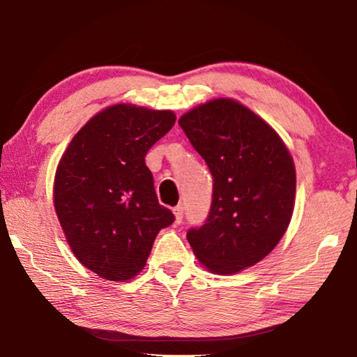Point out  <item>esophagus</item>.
Listing matches in <instances>:
<instances>
[{
	"instance_id": "obj_1",
	"label": "esophagus",
	"mask_w": 357,
	"mask_h": 357,
	"mask_svg": "<svg viewBox=\"0 0 357 357\" xmlns=\"http://www.w3.org/2000/svg\"><path fill=\"white\" fill-rule=\"evenodd\" d=\"M173 213H174V219H176V223L183 222V217H184V208L183 204H178V206L173 208Z\"/></svg>"
}]
</instances>
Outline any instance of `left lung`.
Returning a JSON list of instances; mask_svg holds the SVG:
<instances>
[{"mask_svg": "<svg viewBox=\"0 0 357 357\" xmlns=\"http://www.w3.org/2000/svg\"><path fill=\"white\" fill-rule=\"evenodd\" d=\"M213 174V202L187 241L217 274H234L268 255L293 214L296 173L280 137L231 99H215L179 119Z\"/></svg>", "mask_w": 357, "mask_h": 357, "instance_id": "obj_1", "label": "left lung"}]
</instances>
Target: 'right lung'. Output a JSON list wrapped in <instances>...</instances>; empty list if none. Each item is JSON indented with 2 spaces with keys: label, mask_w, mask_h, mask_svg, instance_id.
I'll return each instance as SVG.
<instances>
[{
  "label": "right lung",
  "mask_w": 357,
  "mask_h": 357,
  "mask_svg": "<svg viewBox=\"0 0 357 357\" xmlns=\"http://www.w3.org/2000/svg\"><path fill=\"white\" fill-rule=\"evenodd\" d=\"M168 110L119 104L88 121L59 160L53 203L83 266L107 280H129L154 239L174 222L154 190L144 157L173 128Z\"/></svg>",
  "instance_id": "obj_1"
}]
</instances>
